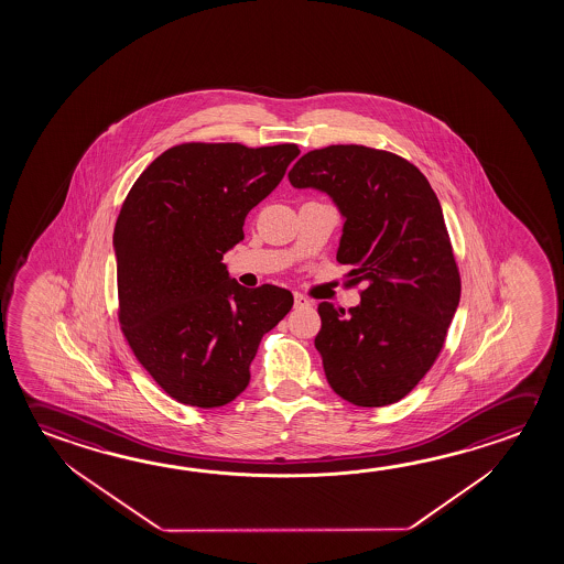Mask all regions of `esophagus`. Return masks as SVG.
I'll use <instances>...</instances> for the list:
<instances>
[{
	"instance_id": "1",
	"label": "esophagus",
	"mask_w": 564,
	"mask_h": 564,
	"mask_svg": "<svg viewBox=\"0 0 564 564\" xmlns=\"http://www.w3.org/2000/svg\"><path fill=\"white\" fill-rule=\"evenodd\" d=\"M295 306H311V299L303 293H295Z\"/></svg>"
}]
</instances>
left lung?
<instances>
[{
	"label": "left lung",
	"instance_id": "left-lung-1",
	"mask_svg": "<svg viewBox=\"0 0 564 564\" xmlns=\"http://www.w3.org/2000/svg\"><path fill=\"white\" fill-rule=\"evenodd\" d=\"M289 181L333 196L346 218L336 259L351 265L346 285H366L348 313L318 305L326 379L354 405L398 403L433 368L460 301L441 203L413 163L366 145L308 151Z\"/></svg>",
	"mask_w": 564,
	"mask_h": 564
}]
</instances>
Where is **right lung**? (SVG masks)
Segmentation results:
<instances>
[{
  "label": "right lung",
  "mask_w": 564,
  "mask_h": 564,
  "mask_svg": "<svg viewBox=\"0 0 564 564\" xmlns=\"http://www.w3.org/2000/svg\"><path fill=\"white\" fill-rule=\"evenodd\" d=\"M295 143H181L139 175L113 230L118 318L166 395L214 409L250 383L259 341L293 306L291 291L230 279L224 253L285 175Z\"/></svg>",
  "instance_id": "1"
}]
</instances>
